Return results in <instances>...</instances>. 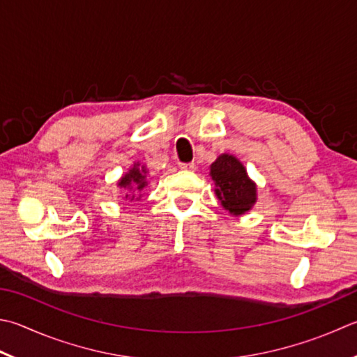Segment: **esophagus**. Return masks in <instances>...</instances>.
Segmentation results:
<instances>
[{"label":"esophagus","mask_w":357,"mask_h":357,"mask_svg":"<svg viewBox=\"0 0 357 357\" xmlns=\"http://www.w3.org/2000/svg\"><path fill=\"white\" fill-rule=\"evenodd\" d=\"M178 166H180V169H183V171H194L196 169V165L192 163H178Z\"/></svg>","instance_id":"esophagus-1"}]
</instances>
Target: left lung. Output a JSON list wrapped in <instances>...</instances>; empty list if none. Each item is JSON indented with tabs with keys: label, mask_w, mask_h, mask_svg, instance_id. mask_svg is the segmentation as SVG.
Wrapping results in <instances>:
<instances>
[{
	"label": "left lung",
	"mask_w": 357,
	"mask_h": 357,
	"mask_svg": "<svg viewBox=\"0 0 357 357\" xmlns=\"http://www.w3.org/2000/svg\"><path fill=\"white\" fill-rule=\"evenodd\" d=\"M210 174L222 206L234 216L244 214L257 202V186L248 178L245 167L233 155H220L211 165Z\"/></svg>",
	"instance_id": "8db88e82"
}]
</instances>
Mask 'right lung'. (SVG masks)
<instances>
[{
	"label": "right lung",
	"mask_w": 357,
	"mask_h": 357,
	"mask_svg": "<svg viewBox=\"0 0 357 357\" xmlns=\"http://www.w3.org/2000/svg\"><path fill=\"white\" fill-rule=\"evenodd\" d=\"M146 167H139L138 165H135L132 167V169L129 171V174H126V176L119 180V186L121 188H130V186H135L138 191L143 190V188L147 185L146 181ZM126 197H129V194H126ZM135 196H132V200Z\"/></svg>",
	"instance_id": "add662e5"
}]
</instances>
